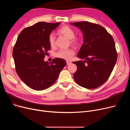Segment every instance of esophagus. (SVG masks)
Returning <instances> with one entry per match:
<instances>
[{
	"label": "esophagus",
	"instance_id": "1",
	"mask_svg": "<svg viewBox=\"0 0 130 130\" xmlns=\"http://www.w3.org/2000/svg\"><path fill=\"white\" fill-rule=\"evenodd\" d=\"M71 63V61H66V64H67V65H70Z\"/></svg>",
	"mask_w": 130,
	"mask_h": 130
}]
</instances>
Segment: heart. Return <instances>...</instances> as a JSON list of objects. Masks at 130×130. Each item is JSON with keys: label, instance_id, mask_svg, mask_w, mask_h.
I'll return each mask as SVG.
<instances>
[{"label": "heart", "instance_id": "1", "mask_svg": "<svg viewBox=\"0 0 130 130\" xmlns=\"http://www.w3.org/2000/svg\"><path fill=\"white\" fill-rule=\"evenodd\" d=\"M58 32L64 36L68 39H70L71 44L73 46H77L80 43V39L75 36V32L74 30L67 25H64L58 30ZM49 43L51 47L54 48L56 46L55 36L53 34L50 35L48 37ZM75 52L72 48L66 50H60L56 54V56L58 58L65 60H70L74 55Z\"/></svg>", "mask_w": 130, "mask_h": 130}]
</instances>
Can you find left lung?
I'll return each instance as SVG.
<instances>
[{
    "mask_svg": "<svg viewBox=\"0 0 130 130\" xmlns=\"http://www.w3.org/2000/svg\"><path fill=\"white\" fill-rule=\"evenodd\" d=\"M83 34L84 43L77 54L85 60L73 61L77 66L74 78L79 86L93 89L108 79L117 60L114 39L102 26L88 22L70 23Z\"/></svg>",
    "mask_w": 130,
    "mask_h": 130,
    "instance_id": "obj_1",
    "label": "left lung"
}]
</instances>
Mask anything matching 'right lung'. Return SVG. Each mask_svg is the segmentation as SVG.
Segmentation results:
<instances>
[{"label": "right lung", "instance_id": "right-lung-1", "mask_svg": "<svg viewBox=\"0 0 130 130\" xmlns=\"http://www.w3.org/2000/svg\"><path fill=\"white\" fill-rule=\"evenodd\" d=\"M60 23L39 22L24 29L17 38L12 51L18 75L33 90L42 91L51 87L66 65L59 58L52 63L44 58L51 49L48 37Z\"/></svg>", "mask_w": 130, "mask_h": 130}]
</instances>
